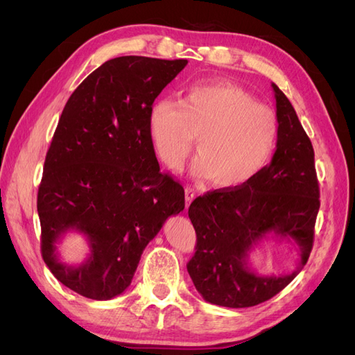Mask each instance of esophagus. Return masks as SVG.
I'll use <instances>...</instances> for the list:
<instances>
[{"instance_id": "esophagus-1", "label": "esophagus", "mask_w": 355, "mask_h": 355, "mask_svg": "<svg viewBox=\"0 0 355 355\" xmlns=\"http://www.w3.org/2000/svg\"><path fill=\"white\" fill-rule=\"evenodd\" d=\"M196 198V191H194V188H191V187H187L185 188V200H187V209L189 207V204L192 202V200Z\"/></svg>"}]
</instances>
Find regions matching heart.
Wrapping results in <instances>:
<instances>
[{
    "label": "heart",
    "mask_w": 355,
    "mask_h": 355,
    "mask_svg": "<svg viewBox=\"0 0 355 355\" xmlns=\"http://www.w3.org/2000/svg\"><path fill=\"white\" fill-rule=\"evenodd\" d=\"M148 135L171 170L182 167L198 136L192 175L234 188L252 180L271 158L278 121L247 90L216 81L192 85L180 102L155 101L148 112Z\"/></svg>",
    "instance_id": "obj_1"
}]
</instances>
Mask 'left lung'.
<instances>
[{
    "instance_id": "1",
    "label": "left lung",
    "mask_w": 355,
    "mask_h": 355,
    "mask_svg": "<svg viewBox=\"0 0 355 355\" xmlns=\"http://www.w3.org/2000/svg\"><path fill=\"white\" fill-rule=\"evenodd\" d=\"M272 89L278 139L271 163L240 187L197 197L188 209L197 243L187 270L201 296L214 305L247 308L274 297L313 250L320 209L314 148L286 94L275 84ZM271 230L293 238L303 250L292 275L259 277L243 266L251 244Z\"/></svg>"
}]
</instances>
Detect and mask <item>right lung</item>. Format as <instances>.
I'll return each mask as SVG.
<instances>
[{
	"mask_svg": "<svg viewBox=\"0 0 355 355\" xmlns=\"http://www.w3.org/2000/svg\"><path fill=\"white\" fill-rule=\"evenodd\" d=\"M188 60L121 56L94 69L68 99L38 188L41 256L58 280L106 300L130 286L141 254L164 220L185 207V191L161 171L148 112ZM88 235L91 259L78 268L54 256L58 235Z\"/></svg>",
	"mask_w": 355,
	"mask_h": 355,
	"instance_id": "1",
	"label": "right lung"
}]
</instances>
